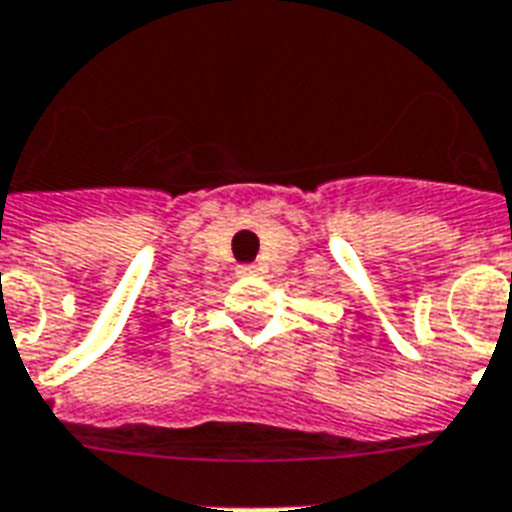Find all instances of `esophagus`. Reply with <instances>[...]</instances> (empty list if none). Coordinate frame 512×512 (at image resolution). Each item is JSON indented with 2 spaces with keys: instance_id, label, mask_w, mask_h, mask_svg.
I'll return each instance as SVG.
<instances>
[{
  "instance_id": "obj_1",
  "label": "esophagus",
  "mask_w": 512,
  "mask_h": 512,
  "mask_svg": "<svg viewBox=\"0 0 512 512\" xmlns=\"http://www.w3.org/2000/svg\"><path fill=\"white\" fill-rule=\"evenodd\" d=\"M236 273H239V276H255L257 268H255V265H239V271H236Z\"/></svg>"
}]
</instances>
